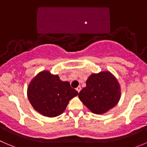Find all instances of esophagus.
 I'll use <instances>...</instances> for the list:
<instances>
[{"instance_id": "34e87169", "label": "esophagus", "mask_w": 147, "mask_h": 147, "mask_svg": "<svg viewBox=\"0 0 147 147\" xmlns=\"http://www.w3.org/2000/svg\"><path fill=\"white\" fill-rule=\"evenodd\" d=\"M76 91H77L78 92H80V91H81V89H82V88H81L80 86H79L77 88H76Z\"/></svg>"}]
</instances>
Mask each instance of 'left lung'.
<instances>
[{"label": "left lung", "instance_id": "left-lung-1", "mask_svg": "<svg viewBox=\"0 0 147 147\" xmlns=\"http://www.w3.org/2000/svg\"><path fill=\"white\" fill-rule=\"evenodd\" d=\"M85 87L79 94V98L94 114H104L114 107L121 97L120 84L108 71L92 74Z\"/></svg>", "mask_w": 147, "mask_h": 147}]
</instances>
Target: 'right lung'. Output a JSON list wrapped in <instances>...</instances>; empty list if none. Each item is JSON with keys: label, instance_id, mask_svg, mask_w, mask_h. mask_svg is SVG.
<instances>
[{"label": "right lung", "instance_id": "add662e5", "mask_svg": "<svg viewBox=\"0 0 147 147\" xmlns=\"http://www.w3.org/2000/svg\"><path fill=\"white\" fill-rule=\"evenodd\" d=\"M68 82H63L58 75L47 70L40 71L27 87V97L33 108L42 115L54 118L65 111L69 100L78 95Z\"/></svg>", "mask_w": 147, "mask_h": 147}]
</instances>
